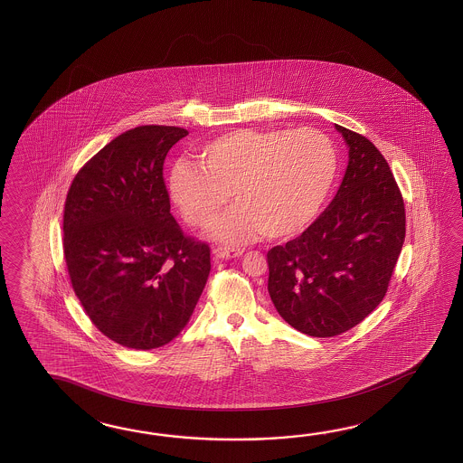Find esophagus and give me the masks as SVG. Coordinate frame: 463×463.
Returning <instances> with one entry per match:
<instances>
[{
    "label": "esophagus",
    "mask_w": 463,
    "mask_h": 463,
    "mask_svg": "<svg viewBox=\"0 0 463 463\" xmlns=\"http://www.w3.org/2000/svg\"><path fill=\"white\" fill-rule=\"evenodd\" d=\"M245 253L241 248H227V246H217L213 248V258L215 260H223V258H238Z\"/></svg>",
    "instance_id": "obj_1"
}]
</instances>
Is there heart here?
Segmentation results:
<instances>
[{"mask_svg":"<svg viewBox=\"0 0 463 463\" xmlns=\"http://www.w3.org/2000/svg\"><path fill=\"white\" fill-rule=\"evenodd\" d=\"M198 165L178 162L170 194L190 225L205 228L227 207L215 235L241 243L260 235L286 240L299 235L319 215L335 184V148L316 128H240L210 140Z\"/></svg>","mask_w":463,"mask_h":463,"instance_id":"1","label":"heart"}]
</instances>
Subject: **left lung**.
Masks as SVG:
<instances>
[{
	"label": "left lung",
	"instance_id": "8db88e82",
	"mask_svg": "<svg viewBox=\"0 0 463 463\" xmlns=\"http://www.w3.org/2000/svg\"><path fill=\"white\" fill-rule=\"evenodd\" d=\"M349 165L335 200L286 245L266 255L268 293L288 325L315 337L349 331L384 299L405 238L402 194L384 156L337 126Z\"/></svg>",
	"mask_w": 463,
	"mask_h": 463
}]
</instances>
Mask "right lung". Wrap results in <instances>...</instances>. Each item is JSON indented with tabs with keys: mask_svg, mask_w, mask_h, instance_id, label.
I'll return each instance as SVG.
<instances>
[{
	"mask_svg": "<svg viewBox=\"0 0 463 463\" xmlns=\"http://www.w3.org/2000/svg\"><path fill=\"white\" fill-rule=\"evenodd\" d=\"M187 128L140 126L79 168L62 215L71 285L110 341L148 351L187 326L210 275V246L170 213L164 160Z\"/></svg>",
	"mask_w": 463,
	"mask_h": 463,
	"instance_id": "add662e5",
	"label": "right lung"
}]
</instances>
